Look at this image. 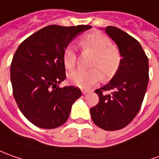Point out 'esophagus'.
Segmentation results:
<instances>
[{
  "mask_svg": "<svg viewBox=\"0 0 159 159\" xmlns=\"http://www.w3.org/2000/svg\"><path fill=\"white\" fill-rule=\"evenodd\" d=\"M82 92H83V94H86V93L90 92V90H82Z\"/></svg>",
  "mask_w": 159,
  "mask_h": 159,
  "instance_id": "34e87169",
  "label": "esophagus"
}]
</instances>
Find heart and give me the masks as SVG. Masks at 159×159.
Segmentation results:
<instances>
[{
    "instance_id": "1",
    "label": "heart",
    "mask_w": 159,
    "mask_h": 159,
    "mask_svg": "<svg viewBox=\"0 0 159 159\" xmlns=\"http://www.w3.org/2000/svg\"><path fill=\"white\" fill-rule=\"evenodd\" d=\"M79 44L84 51L95 53L91 62V70L76 69L69 75V81L81 89H89L101 79H109L117 73L122 56L117 47L112 45L109 37L98 31L90 32L81 38ZM66 69H72L77 62V54L72 46L66 47L62 54ZM102 73H100V72Z\"/></svg>"
}]
</instances>
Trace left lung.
Returning <instances> with one entry per match:
<instances>
[{"label":"left lung","instance_id":"obj_1","mask_svg":"<svg viewBox=\"0 0 159 159\" xmlns=\"http://www.w3.org/2000/svg\"><path fill=\"white\" fill-rule=\"evenodd\" d=\"M105 30L116 43L122 60L111 81L95 90L99 102L90 108V115L98 127L113 131L125 128L139 112L149 82V61L133 37L114 26ZM107 90L112 92L106 94Z\"/></svg>","mask_w":159,"mask_h":159}]
</instances>
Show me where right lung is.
Segmentation results:
<instances>
[{
  "label": "right lung",
  "mask_w": 159,
  "mask_h": 159,
  "mask_svg": "<svg viewBox=\"0 0 159 159\" xmlns=\"http://www.w3.org/2000/svg\"><path fill=\"white\" fill-rule=\"evenodd\" d=\"M90 25H49L20 44L10 66L15 100L25 117L41 129L58 128L69 119L79 88L59 84L66 79L62 54Z\"/></svg>",
  "instance_id": "add662e5"
}]
</instances>
